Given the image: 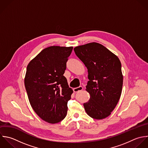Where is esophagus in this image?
Wrapping results in <instances>:
<instances>
[{
  "instance_id": "1",
  "label": "esophagus",
  "mask_w": 148,
  "mask_h": 148,
  "mask_svg": "<svg viewBox=\"0 0 148 148\" xmlns=\"http://www.w3.org/2000/svg\"><path fill=\"white\" fill-rule=\"evenodd\" d=\"M83 89V87L82 86H79V87H78V88H74L73 89V90H74V92H79V91H81V90H82Z\"/></svg>"
}]
</instances>
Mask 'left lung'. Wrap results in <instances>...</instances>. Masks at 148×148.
I'll return each mask as SVG.
<instances>
[{
  "label": "left lung",
  "instance_id": "obj_1",
  "mask_svg": "<svg viewBox=\"0 0 148 148\" xmlns=\"http://www.w3.org/2000/svg\"><path fill=\"white\" fill-rule=\"evenodd\" d=\"M78 58L88 69L86 90L90 99L84 104L87 114L95 119L111 115L121 96L123 75L117 56L103 45L90 42L74 48Z\"/></svg>",
  "mask_w": 148,
  "mask_h": 148
}]
</instances>
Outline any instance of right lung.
Returning a JSON list of instances; mask_svg holds the SVG:
<instances>
[{
	"label": "right lung",
	"instance_id": "add662e5",
	"mask_svg": "<svg viewBox=\"0 0 148 148\" xmlns=\"http://www.w3.org/2000/svg\"><path fill=\"white\" fill-rule=\"evenodd\" d=\"M73 47L51 46L28 64L25 86L30 104L44 121L54 124L66 116L73 91L63 75Z\"/></svg>",
	"mask_w": 148,
	"mask_h": 148
}]
</instances>
